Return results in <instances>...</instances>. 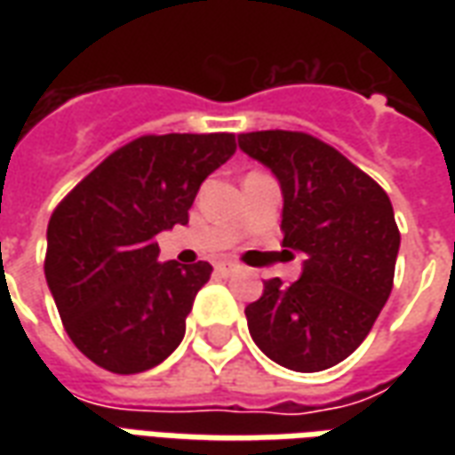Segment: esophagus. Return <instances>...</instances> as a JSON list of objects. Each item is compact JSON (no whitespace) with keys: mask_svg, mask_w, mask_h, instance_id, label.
Listing matches in <instances>:
<instances>
[{"mask_svg":"<svg viewBox=\"0 0 455 455\" xmlns=\"http://www.w3.org/2000/svg\"><path fill=\"white\" fill-rule=\"evenodd\" d=\"M214 270H217V275L227 277V275H234V273L238 270V266H234V263L224 260V263H217V267H214Z\"/></svg>","mask_w":455,"mask_h":455,"instance_id":"esophagus-1","label":"esophagus"}]
</instances>
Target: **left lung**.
I'll use <instances>...</instances> for the list:
<instances>
[{
    "label": "left lung",
    "mask_w": 455,
    "mask_h": 455,
    "mask_svg": "<svg viewBox=\"0 0 455 455\" xmlns=\"http://www.w3.org/2000/svg\"><path fill=\"white\" fill-rule=\"evenodd\" d=\"M238 146L280 180L283 246L305 253L292 285L280 277L263 283V295L246 307L248 331L290 371H326L371 334L392 292L400 228L390 197L305 131H251Z\"/></svg>",
    "instance_id": "8db88e82"
}]
</instances>
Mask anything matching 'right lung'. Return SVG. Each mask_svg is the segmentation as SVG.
<instances>
[{"instance_id":"add662e5","label":"right lung","mask_w":455,"mask_h":455,"mask_svg":"<svg viewBox=\"0 0 455 455\" xmlns=\"http://www.w3.org/2000/svg\"><path fill=\"white\" fill-rule=\"evenodd\" d=\"M234 150V133H146L53 209L45 280L70 341L100 368L143 372L180 346L212 266L158 263L156 236L188 224L199 185Z\"/></svg>"}]
</instances>
